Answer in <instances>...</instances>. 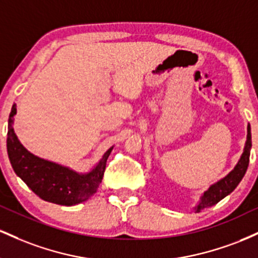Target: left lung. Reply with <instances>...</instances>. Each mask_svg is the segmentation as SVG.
I'll list each match as a JSON object with an SVG mask.
<instances>
[{"instance_id":"8db88e82","label":"left lung","mask_w":258,"mask_h":258,"mask_svg":"<svg viewBox=\"0 0 258 258\" xmlns=\"http://www.w3.org/2000/svg\"><path fill=\"white\" fill-rule=\"evenodd\" d=\"M251 146H252V143H251V127L248 125L246 143H245L244 153L241 154L240 160L238 161L236 166L234 167V170L230 171L224 178L220 179L217 183H215V184L210 186L206 191H204V195L201 197L200 203L198 204V206H195V212H200L201 210L216 205V204L220 203L223 198L229 195L234 189L238 186L247 170L248 160H250Z\"/></svg>"}]
</instances>
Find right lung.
<instances>
[{
    "instance_id": "1",
    "label": "right lung",
    "mask_w": 258,
    "mask_h": 258,
    "mask_svg": "<svg viewBox=\"0 0 258 258\" xmlns=\"http://www.w3.org/2000/svg\"><path fill=\"white\" fill-rule=\"evenodd\" d=\"M17 114L16 104L12 106L8 120L7 152L14 172L37 197L48 203L73 206L86 201L97 191L102 183L106 160L112 147L88 173H78L69 167L38 158L23 147L14 133L13 116Z\"/></svg>"
}]
</instances>
